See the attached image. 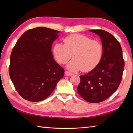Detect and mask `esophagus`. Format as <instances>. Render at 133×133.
Masks as SVG:
<instances>
[{"label": "esophagus", "mask_w": 133, "mask_h": 133, "mask_svg": "<svg viewBox=\"0 0 133 133\" xmlns=\"http://www.w3.org/2000/svg\"><path fill=\"white\" fill-rule=\"evenodd\" d=\"M64 74H65V75H66V76H71V75H73V74H72V72H69L68 71H65Z\"/></svg>", "instance_id": "1"}]
</instances>
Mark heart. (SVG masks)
I'll list each match as a JSON object with an SVG mask.
<instances>
[{"label": "heart", "instance_id": "b5f03b06", "mask_svg": "<svg viewBox=\"0 0 133 133\" xmlns=\"http://www.w3.org/2000/svg\"><path fill=\"white\" fill-rule=\"evenodd\" d=\"M63 42L64 44L57 42L54 44L53 54L59 64L66 63L72 55L74 58L67 66L70 70L90 71L98 66L102 59L103 48L98 40L83 35L71 34L66 36Z\"/></svg>", "mask_w": 133, "mask_h": 133}]
</instances>
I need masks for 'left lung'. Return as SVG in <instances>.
<instances>
[{
    "mask_svg": "<svg viewBox=\"0 0 133 133\" xmlns=\"http://www.w3.org/2000/svg\"><path fill=\"white\" fill-rule=\"evenodd\" d=\"M90 31L100 36L103 57L94 70L80 76L77 90L83 99L96 103L107 99L117 90L122 78L125 62L121 44L113 35L102 30Z\"/></svg>",
    "mask_w": 133,
    "mask_h": 133,
    "instance_id": "1",
    "label": "left lung"
}]
</instances>
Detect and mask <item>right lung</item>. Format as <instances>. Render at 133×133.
<instances>
[{
  "label": "right lung",
  "mask_w": 133,
  "mask_h": 133,
  "mask_svg": "<svg viewBox=\"0 0 133 133\" xmlns=\"http://www.w3.org/2000/svg\"><path fill=\"white\" fill-rule=\"evenodd\" d=\"M59 31L36 27L26 31L17 41L10 56L9 74L24 99L39 102L51 94L64 70L53 59L51 46Z\"/></svg>",
  "instance_id": "right-lung-1"
}]
</instances>
